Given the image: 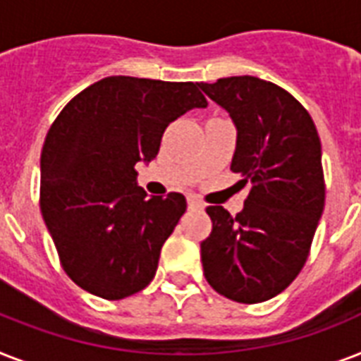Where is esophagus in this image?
<instances>
[{"instance_id": "34e87169", "label": "esophagus", "mask_w": 361, "mask_h": 361, "mask_svg": "<svg viewBox=\"0 0 361 361\" xmlns=\"http://www.w3.org/2000/svg\"><path fill=\"white\" fill-rule=\"evenodd\" d=\"M187 204H189V209H204V204L197 197H187Z\"/></svg>"}]
</instances>
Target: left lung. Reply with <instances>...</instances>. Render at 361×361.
<instances>
[{
  "label": "left lung",
  "mask_w": 361,
  "mask_h": 361,
  "mask_svg": "<svg viewBox=\"0 0 361 361\" xmlns=\"http://www.w3.org/2000/svg\"><path fill=\"white\" fill-rule=\"evenodd\" d=\"M198 86L232 118L231 170L251 183L236 217L206 208L214 228L200 243L204 275L228 300L266 302L296 279L324 209L319 133L307 110L271 82L231 76Z\"/></svg>",
  "instance_id": "obj_1"
}]
</instances>
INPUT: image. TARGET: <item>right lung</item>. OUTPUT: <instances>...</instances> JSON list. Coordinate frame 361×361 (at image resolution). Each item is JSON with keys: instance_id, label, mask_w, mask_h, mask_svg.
Instances as JSON below:
<instances>
[{"instance_id": "1", "label": "right lung", "mask_w": 361, "mask_h": 361, "mask_svg": "<svg viewBox=\"0 0 361 361\" xmlns=\"http://www.w3.org/2000/svg\"><path fill=\"white\" fill-rule=\"evenodd\" d=\"M206 106L192 82L109 76L59 112L41 153V212L80 288L123 300L152 283L187 200L147 197L135 164L157 157L169 123Z\"/></svg>"}]
</instances>
